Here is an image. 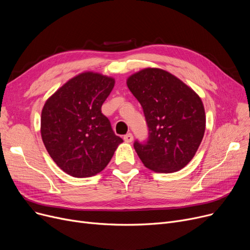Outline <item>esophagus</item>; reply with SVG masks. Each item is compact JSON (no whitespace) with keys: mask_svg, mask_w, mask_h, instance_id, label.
<instances>
[{"mask_svg":"<svg viewBox=\"0 0 250 250\" xmlns=\"http://www.w3.org/2000/svg\"><path fill=\"white\" fill-rule=\"evenodd\" d=\"M124 140H125V142H126V143H132L133 140H134V136H133V134L128 133V134H126V135L124 137Z\"/></svg>","mask_w":250,"mask_h":250,"instance_id":"obj_1","label":"esophagus"}]
</instances>
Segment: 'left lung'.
<instances>
[{"instance_id": "1", "label": "left lung", "mask_w": 250, "mask_h": 250, "mask_svg": "<svg viewBox=\"0 0 250 250\" xmlns=\"http://www.w3.org/2000/svg\"><path fill=\"white\" fill-rule=\"evenodd\" d=\"M126 85L142 105L149 136L135 150L155 172L178 171L193 158L204 138L206 114L200 96L178 78L157 68L127 78Z\"/></svg>"}]
</instances>
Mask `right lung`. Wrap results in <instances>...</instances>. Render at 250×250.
<instances>
[{"instance_id": "1", "label": "right lung", "mask_w": 250, "mask_h": 250, "mask_svg": "<svg viewBox=\"0 0 250 250\" xmlns=\"http://www.w3.org/2000/svg\"><path fill=\"white\" fill-rule=\"evenodd\" d=\"M113 87V78L85 72L46 100L42 138L52 160L67 174L82 178L99 173L124 142L101 112Z\"/></svg>"}]
</instances>
